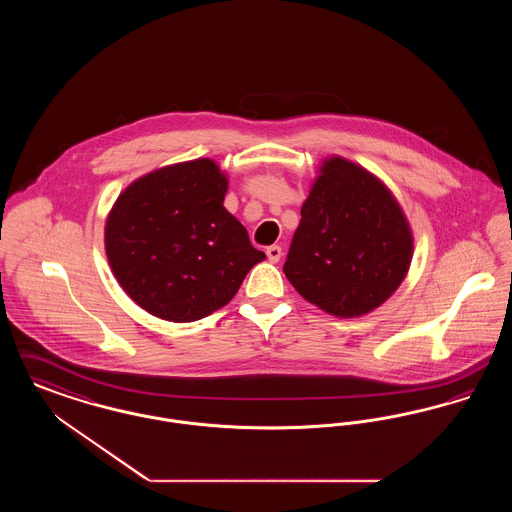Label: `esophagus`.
<instances>
[{
	"label": "esophagus",
	"mask_w": 512,
	"mask_h": 512,
	"mask_svg": "<svg viewBox=\"0 0 512 512\" xmlns=\"http://www.w3.org/2000/svg\"><path fill=\"white\" fill-rule=\"evenodd\" d=\"M267 257L270 263H278L282 259V247L280 245H270V247H267Z\"/></svg>",
	"instance_id": "esophagus-1"
}]
</instances>
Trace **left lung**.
<instances>
[{"mask_svg":"<svg viewBox=\"0 0 512 512\" xmlns=\"http://www.w3.org/2000/svg\"><path fill=\"white\" fill-rule=\"evenodd\" d=\"M413 234L390 190L363 167L324 161L301 207L284 274L322 311L361 317L403 282Z\"/></svg>","mask_w":512,"mask_h":512,"instance_id":"obj_1","label":"left lung"}]
</instances>
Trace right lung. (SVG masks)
<instances>
[{"label": "right lung", "mask_w": 512, "mask_h": 512, "mask_svg": "<svg viewBox=\"0 0 512 512\" xmlns=\"http://www.w3.org/2000/svg\"><path fill=\"white\" fill-rule=\"evenodd\" d=\"M226 190L215 161L195 159L138 178L113 205L105 224L109 265L122 290L153 317H207L265 261L224 209Z\"/></svg>", "instance_id": "1"}]
</instances>
